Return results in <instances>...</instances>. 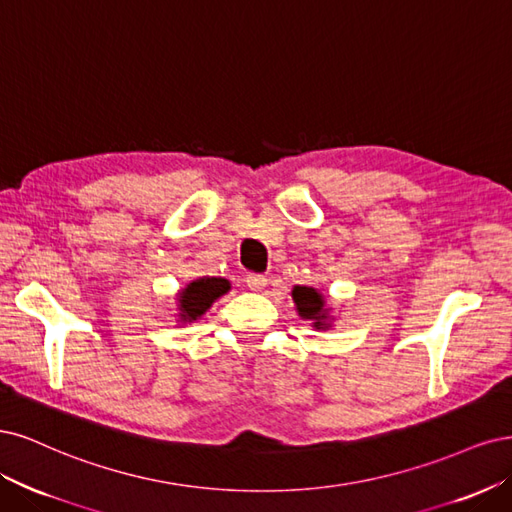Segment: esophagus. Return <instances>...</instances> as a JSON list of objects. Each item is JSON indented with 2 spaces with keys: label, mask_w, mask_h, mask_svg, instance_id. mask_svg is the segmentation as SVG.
Here are the masks:
<instances>
[{
  "label": "esophagus",
  "mask_w": 512,
  "mask_h": 512,
  "mask_svg": "<svg viewBox=\"0 0 512 512\" xmlns=\"http://www.w3.org/2000/svg\"><path fill=\"white\" fill-rule=\"evenodd\" d=\"M246 285H249V289L251 291H263L266 289V285H268V278L263 276V274H249L246 276Z\"/></svg>",
  "instance_id": "34e87169"
}]
</instances>
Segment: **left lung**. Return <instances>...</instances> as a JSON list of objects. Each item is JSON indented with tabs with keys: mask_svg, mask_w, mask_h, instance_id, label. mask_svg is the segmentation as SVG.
I'll return each mask as SVG.
<instances>
[{
	"mask_svg": "<svg viewBox=\"0 0 512 512\" xmlns=\"http://www.w3.org/2000/svg\"><path fill=\"white\" fill-rule=\"evenodd\" d=\"M291 298L295 304V310L304 321H310V325L325 332V329L332 327V308L327 306L325 295L315 287H300L295 285L291 289Z\"/></svg>",
	"mask_w": 512,
	"mask_h": 512,
	"instance_id": "left-lung-1",
	"label": "left lung"
}]
</instances>
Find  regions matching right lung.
Masks as SVG:
<instances>
[{
  "mask_svg": "<svg viewBox=\"0 0 512 512\" xmlns=\"http://www.w3.org/2000/svg\"><path fill=\"white\" fill-rule=\"evenodd\" d=\"M232 289V283L221 276H202L176 293V317L178 323H195L202 319L208 308L217 302L221 295Z\"/></svg>",
  "mask_w": 512,
  "mask_h": 512,
  "instance_id": "1",
  "label": "right lung"
}]
</instances>
